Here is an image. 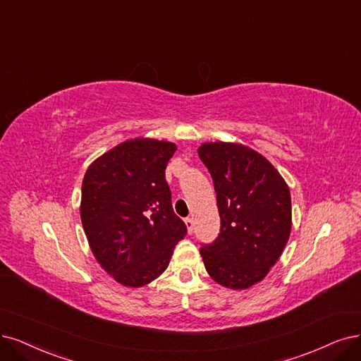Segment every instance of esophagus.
I'll return each mask as SVG.
<instances>
[{"label": "esophagus", "instance_id": "34e87169", "mask_svg": "<svg viewBox=\"0 0 361 361\" xmlns=\"http://www.w3.org/2000/svg\"><path fill=\"white\" fill-rule=\"evenodd\" d=\"M184 223H185V226H188V231H189V233H192V232H193V226H195V223H193V219L188 217V219L184 220Z\"/></svg>", "mask_w": 361, "mask_h": 361}]
</instances>
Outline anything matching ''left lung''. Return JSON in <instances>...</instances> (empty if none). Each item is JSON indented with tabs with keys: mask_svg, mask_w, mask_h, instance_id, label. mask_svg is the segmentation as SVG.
Returning <instances> with one entry per match:
<instances>
[{
	"mask_svg": "<svg viewBox=\"0 0 361 361\" xmlns=\"http://www.w3.org/2000/svg\"><path fill=\"white\" fill-rule=\"evenodd\" d=\"M217 193L220 233L201 247L209 276L245 290L268 275L288 241L291 197L274 165L243 144L205 142L197 149Z\"/></svg>",
	"mask_w": 361,
	"mask_h": 361,
	"instance_id": "left-lung-1",
	"label": "left lung"
}]
</instances>
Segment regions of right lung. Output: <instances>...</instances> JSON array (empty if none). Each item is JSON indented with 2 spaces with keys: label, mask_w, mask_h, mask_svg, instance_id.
<instances>
[{
  "label": "right lung",
  "mask_w": 361,
  "mask_h": 361,
  "mask_svg": "<svg viewBox=\"0 0 361 361\" xmlns=\"http://www.w3.org/2000/svg\"><path fill=\"white\" fill-rule=\"evenodd\" d=\"M176 150L168 141L128 140L93 160L85 173L80 217L87 243L122 286L142 287L162 275L188 233L165 178Z\"/></svg>",
  "instance_id": "obj_1"
}]
</instances>
